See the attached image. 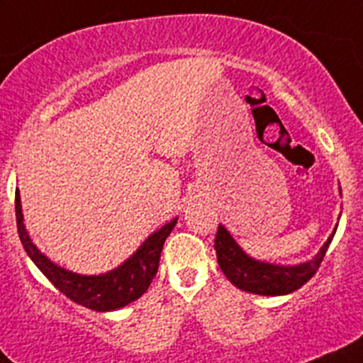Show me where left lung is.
<instances>
[{"mask_svg": "<svg viewBox=\"0 0 363 363\" xmlns=\"http://www.w3.org/2000/svg\"><path fill=\"white\" fill-rule=\"evenodd\" d=\"M333 235L335 231L328 237L324 246L312 260L299 265H274L255 260L240 250L239 244L223 224H219L217 228L213 247H216L220 271L240 291L260 296H283L298 291L315 274Z\"/></svg>", "mask_w": 363, "mask_h": 363, "instance_id": "1", "label": "left lung"}]
</instances>
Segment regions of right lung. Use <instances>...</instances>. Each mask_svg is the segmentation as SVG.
Segmentation results:
<instances>
[{
	"instance_id": "right-lung-1",
	"label": "right lung",
	"mask_w": 363,
	"mask_h": 363,
	"mask_svg": "<svg viewBox=\"0 0 363 363\" xmlns=\"http://www.w3.org/2000/svg\"><path fill=\"white\" fill-rule=\"evenodd\" d=\"M16 219L17 233H19L24 251L62 294L85 308L96 310V312H110V310L130 305L147 291L158 271L162 247H164L165 239L169 237L172 228L176 226L178 217L155 231L153 235L147 237L143 246L123 265L98 276H84L67 271V269L53 264L46 255L37 250V246L30 239L28 231L24 228L19 191H16Z\"/></svg>"
}]
</instances>
